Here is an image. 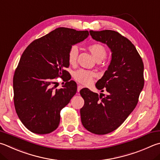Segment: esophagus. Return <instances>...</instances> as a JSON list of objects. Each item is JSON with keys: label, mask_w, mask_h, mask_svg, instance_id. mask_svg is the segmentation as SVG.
<instances>
[{"label": "esophagus", "mask_w": 160, "mask_h": 160, "mask_svg": "<svg viewBox=\"0 0 160 160\" xmlns=\"http://www.w3.org/2000/svg\"><path fill=\"white\" fill-rule=\"evenodd\" d=\"M82 88H83V87H82V85H78V92H79L80 91V89H82Z\"/></svg>", "instance_id": "34e87169"}]
</instances>
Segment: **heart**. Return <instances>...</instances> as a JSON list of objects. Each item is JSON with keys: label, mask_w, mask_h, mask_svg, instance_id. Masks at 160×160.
<instances>
[{"label": "heart", "mask_w": 160, "mask_h": 160, "mask_svg": "<svg viewBox=\"0 0 160 160\" xmlns=\"http://www.w3.org/2000/svg\"><path fill=\"white\" fill-rule=\"evenodd\" d=\"M89 50L91 52L93 56L97 62H101L107 56V50L105 46L101 43H92L88 46ZM79 50L76 45H71L68 50L67 57L68 63L71 65H75L77 63ZM97 73L94 71L86 70V69H79L74 72L73 78L82 85H88L92 82Z\"/></svg>", "instance_id": "b5f03b06"}]
</instances>
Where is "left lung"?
<instances>
[{"label": "left lung", "mask_w": 160, "mask_h": 160, "mask_svg": "<svg viewBox=\"0 0 160 160\" xmlns=\"http://www.w3.org/2000/svg\"><path fill=\"white\" fill-rule=\"evenodd\" d=\"M92 38L106 43L112 60L103 76L96 84L98 96L88 88L80 91L85 104L80 109L83 127L95 134L103 135L118 129L137 105L144 86L143 62L135 46L117 31H89Z\"/></svg>", "instance_id": "8db88e82"}]
</instances>
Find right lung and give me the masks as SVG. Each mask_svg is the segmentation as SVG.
Returning a JSON list of instances; mask_svg holds the SVG:
<instances>
[{"instance_id":"obj_1","label":"right lung","mask_w":160,"mask_h":160,"mask_svg":"<svg viewBox=\"0 0 160 160\" xmlns=\"http://www.w3.org/2000/svg\"><path fill=\"white\" fill-rule=\"evenodd\" d=\"M89 35L88 31L59 27L33 40L23 52L13 77V98L17 115L31 132L47 134L59 126L61 110L77 92L65 69L68 50ZM59 77L66 82L56 89L53 84Z\"/></svg>"}]
</instances>
